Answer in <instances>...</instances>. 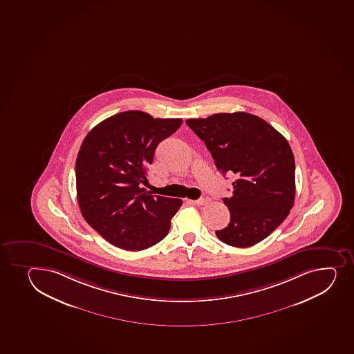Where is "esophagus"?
<instances>
[{
	"mask_svg": "<svg viewBox=\"0 0 354 354\" xmlns=\"http://www.w3.org/2000/svg\"><path fill=\"white\" fill-rule=\"evenodd\" d=\"M190 202H193V203L197 205H208L209 202H210V198L209 197H201L198 200L190 201Z\"/></svg>",
	"mask_w": 354,
	"mask_h": 354,
	"instance_id": "1",
	"label": "esophagus"
}]
</instances>
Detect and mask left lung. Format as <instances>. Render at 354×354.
Masks as SVG:
<instances>
[{
	"label": "left lung",
	"mask_w": 354,
	"mask_h": 354,
	"mask_svg": "<svg viewBox=\"0 0 354 354\" xmlns=\"http://www.w3.org/2000/svg\"><path fill=\"white\" fill-rule=\"evenodd\" d=\"M186 123L205 142L217 169L236 178L232 196L223 198L230 223L216 236L234 248L263 241L283 222L295 200V159L287 139L266 120L243 111Z\"/></svg>",
	"instance_id": "obj_1"
}]
</instances>
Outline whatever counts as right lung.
I'll return each instance as SVG.
<instances>
[{
  "mask_svg": "<svg viewBox=\"0 0 354 354\" xmlns=\"http://www.w3.org/2000/svg\"><path fill=\"white\" fill-rule=\"evenodd\" d=\"M181 124V118L130 110L103 120L84 139L75 164L77 202L86 222L110 244L140 251L168 234L183 201L140 186L159 142Z\"/></svg>",
  "mask_w": 354,
  "mask_h": 354,
  "instance_id": "add662e5",
  "label": "right lung"
}]
</instances>
